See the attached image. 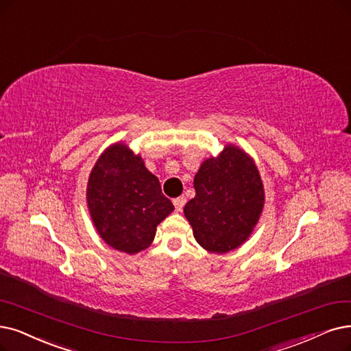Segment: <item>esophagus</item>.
<instances>
[{
	"instance_id": "34e87169",
	"label": "esophagus",
	"mask_w": 351,
	"mask_h": 351,
	"mask_svg": "<svg viewBox=\"0 0 351 351\" xmlns=\"http://www.w3.org/2000/svg\"><path fill=\"white\" fill-rule=\"evenodd\" d=\"M186 197H183V195H181V197H177V199H174V207H176V210L177 212H181V210H183V207H184V204H186Z\"/></svg>"
}]
</instances>
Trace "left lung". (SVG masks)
<instances>
[{"label": "left lung", "mask_w": 351, "mask_h": 351, "mask_svg": "<svg viewBox=\"0 0 351 351\" xmlns=\"http://www.w3.org/2000/svg\"><path fill=\"white\" fill-rule=\"evenodd\" d=\"M195 197L184 216L197 243L212 254L239 247L261 217L265 191L258 167L245 151L226 145L210 157L194 177Z\"/></svg>", "instance_id": "1"}]
</instances>
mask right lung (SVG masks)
Returning <instances> with one entry per match:
<instances>
[{
  "instance_id": "right-lung-1",
  "label": "right lung",
  "mask_w": 351,
  "mask_h": 351,
  "mask_svg": "<svg viewBox=\"0 0 351 351\" xmlns=\"http://www.w3.org/2000/svg\"><path fill=\"white\" fill-rule=\"evenodd\" d=\"M86 200L105 243L130 255L152 243L157 226L174 210L141 156L122 143L110 145L97 158L89 176Z\"/></svg>"
}]
</instances>
